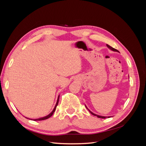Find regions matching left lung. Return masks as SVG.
<instances>
[{
	"mask_svg": "<svg viewBox=\"0 0 146 146\" xmlns=\"http://www.w3.org/2000/svg\"><path fill=\"white\" fill-rule=\"evenodd\" d=\"M107 47L108 48H110V50H111L112 51H114V52H119L117 50H116V49H115V48H113V47H111V46H109L108 44H107ZM85 107H86V108L88 110V111H89L92 114V115H94V116H97V117H99V118H102V119H105V118H106V117H111V116H99V115H98V114H94V113H92V111H90V110H89V109H88V108H87V107H86V106L85 105Z\"/></svg>",
	"mask_w": 146,
	"mask_h": 146,
	"instance_id": "8db88e82",
	"label": "left lung"
}]
</instances>
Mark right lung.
Masks as SVG:
<instances>
[{"label": "right lung", "mask_w": 146, "mask_h": 146, "mask_svg": "<svg viewBox=\"0 0 146 146\" xmlns=\"http://www.w3.org/2000/svg\"><path fill=\"white\" fill-rule=\"evenodd\" d=\"M59 98H60V95H59V96H58V99H57L56 103V105H55V107H54V110H52V111L49 114H48L47 116H44V117H40V118H38V119H33V121H42V120H45V119H48V118H49L50 117H51V116H52V114H54V113L55 112V109H56V107H57V105H58V101H59ZM26 118H27V117H26ZM27 119H29V118H27Z\"/></svg>", "instance_id": "obj_1"}]
</instances>
